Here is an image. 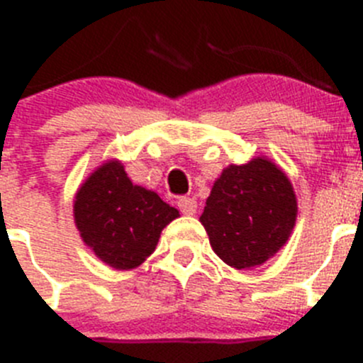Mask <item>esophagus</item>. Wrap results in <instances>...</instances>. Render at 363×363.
Instances as JSON below:
<instances>
[{
  "label": "esophagus",
  "mask_w": 363,
  "mask_h": 363,
  "mask_svg": "<svg viewBox=\"0 0 363 363\" xmlns=\"http://www.w3.org/2000/svg\"><path fill=\"white\" fill-rule=\"evenodd\" d=\"M178 207H179V211H182V213L187 214V216H191V214L196 213L198 205H196V200H194V198L184 196V198H179V200H178Z\"/></svg>",
  "instance_id": "1"
}]
</instances>
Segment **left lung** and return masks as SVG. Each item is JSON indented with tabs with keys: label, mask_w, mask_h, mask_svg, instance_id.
<instances>
[{
	"label": "left lung",
	"mask_w": 363,
	"mask_h": 363,
	"mask_svg": "<svg viewBox=\"0 0 363 363\" xmlns=\"http://www.w3.org/2000/svg\"><path fill=\"white\" fill-rule=\"evenodd\" d=\"M298 205L289 178L267 158L229 165L205 201L201 225L213 251L234 269L262 265L289 240Z\"/></svg>",
	"instance_id": "1"
}]
</instances>
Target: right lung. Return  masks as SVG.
Masks as SVG:
<instances>
[{
  "instance_id": "add662e5",
  "label": "right lung",
  "mask_w": 363,
  "mask_h": 363,
  "mask_svg": "<svg viewBox=\"0 0 363 363\" xmlns=\"http://www.w3.org/2000/svg\"><path fill=\"white\" fill-rule=\"evenodd\" d=\"M179 213L154 191L134 185L118 160L99 165L74 198V221L85 245L118 271L142 265Z\"/></svg>"
}]
</instances>
